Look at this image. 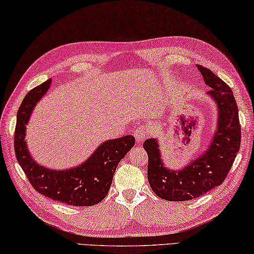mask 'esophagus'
<instances>
[{"label":"esophagus","mask_w":254,"mask_h":254,"mask_svg":"<svg viewBox=\"0 0 254 254\" xmlns=\"http://www.w3.org/2000/svg\"><path fill=\"white\" fill-rule=\"evenodd\" d=\"M134 136L136 138V142L140 144L147 137V130H145L144 128H142V127L136 128V130L134 132Z\"/></svg>","instance_id":"esophagus-1"}]
</instances>
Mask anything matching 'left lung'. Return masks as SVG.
Returning <instances> with one entry per match:
<instances>
[{"instance_id":"left-lung-1","label":"left lung","mask_w":254,"mask_h":254,"mask_svg":"<svg viewBox=\"0 0 254 254\" xmlns=\"http://www.w3.org/2000/svg\"><path fill=\"white\" fill-rule=\"evenodd\" d=\"M197 67L218 109L217 130L207 151L184 169L174 171L164 166L156 139L149 138L143 144L148 155L149 186L157 196L169 201L190 200L221 186L241 145L239 109L231 88L209 68Z\"/></svg>"}]
</instances>
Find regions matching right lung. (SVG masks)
Returning a JSON list of instances; mask_svg holds the SVG:
<instances>
[{
  "mask_svg": "<svg viewBox=\"0 0 254 254\" xmlns=\"http://www.w3.org/2000/svg\"><path fill=\"white\" fill-rule=\"evenodd\" d=\"M47 80L29 91L16 115L14 152L29 182L39 193L72 206H93L105 199L120 160L135 145V137L127 135L109 139L95 149L84 163L64 171L49 170L33 161L29 154L26 125L33 108L51 86Z\"/></svg>",
  "mask_w": 254,
  "mask_h": 254,
  "instance_id": "add662e5",
  "label": "right lung"
}]
</instances>
